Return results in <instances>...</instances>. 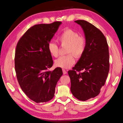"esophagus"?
Wrapping results in <instances>:
<instances>
[{
	"label": "esophagus",
	"mask_w": 123,
	"mask_h": 123,
	"mask_svg": "<svg viewBox=\"0 0 123 123\" xmlns=\"http://www.w3.org/2000/svg\"><path fill=\"white\" fill-rule=\"evenodd\" d=\"M62 71H63V74H67V71L66 70H65V69H62Z\"/></svg>",
	"instance_id": "esophagus-1"
}]
</instances>
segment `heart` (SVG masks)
<instances>
[{
  "label": "heart",
  "mask_w": 123,
  "mask_h": 123,
  "mask_svg": "<svg viewBox=\"0 0 123 123\" xmlns=\"http://www.w3.org/2000/svg\"><path fill=\"white\" fill-rule=\"evenodd\" d=\"M61 45H68L66 53L68 55L62 56L56 60L55 65L62 68H69L75 63L74 56L76 58H80L84 54L86 48L85 38L80 36L78 32L70 29L63 31L57 38ZM48 49L52 56L56 57L59 55V47L53 42L48 44Z\"/></svg>",
  "instance_id": "b5f03b06"
}]
</instances>
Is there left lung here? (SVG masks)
I'll use <instances>...</instances> for the list:
<instances>
[{
    "label": "left lung",
    "instance_id": "obj_1",
    "mask_svg": "<svg viewBox=\"0 0 123 123\" xmlns=\"http://www.w3.org/2000/svg\"><path fill=\"white\" fill-rule=\"evenodd\" d=\"M75 22L84 30L86 48L68 73L73 95L79 100L86 101L97 96L105 84L110 69L109 47L106 37L97 27L84 20Z\"/></svg>",
    "mask_w": 123,
    "mask_h": 123
}]
</instances>
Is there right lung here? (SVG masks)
Wrapping results in <instances>:
<instances>
[{
	"instance_id": "add662e5",
	"label": "right lung",
	"mask_w": 123,
	"mask_h": 123,
	"mask_svg": "<svg viewBox=\"0 0 123 123\" xmlns=\"http://www.w3.org/2000/svg\"><path fill=\"white\" fill-rule=\"evenodd\" d=\"M61 22L37 24L20 37L16 46L14 67L17 79L27 97L37 103H45L54 97L62 69L49 70L53 61L48 44L57 31Z\"/></svg>"
}]
</instances>
